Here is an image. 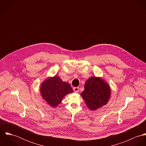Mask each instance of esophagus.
I'll use <instances>...</instances> for the list:
<instances>
[{"mask_svg": "<svg viewBox=\"0 0 146 146\" xmlns=\"http://www.w3.org/2000/svg\"><path fill=\"white\" fill-rule=\"evenodd\" d=\"M73 90H74V91L75 92L78 93V92H79V87H74V88H73Z\"/></svg>", "mask_w": 146, "mask_h": 146, "instance_id": "esophagus-1", "label": "esophagus"}]
</instances>
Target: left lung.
<instances>
[{"mask_svg":"<svg viewBox=\"0 0 146 146\" xmlns=\"http://www.w3.org/2000/svg\"><path fill=\"white\" fill-rule=\"evenodd\" d=\"M108 85L96 77L90 78L85 84L84 90L81 96L88 108L96 110L106 104L110 97Z\"/></svg>","mask_w":146,"mask_h":146,"instance_id":"left-lung-1","label":"left lung"}]
</instances>
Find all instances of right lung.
I'll use <instances>...</instances> for the list:
<instances>
[{"label":"right lung","mask_w":146,"mask_h":146,"mask_svg":"<svg viewBox=\"0 0 146 146\" xmlns=\"http://www.w3.org/2000/svg\"><path fill=\"white\" fill-rule=\"evenodd\" d=\"M40 92L42 98L52 107L60 104L64 96L73 92L69 84L63 82L58 76L46 79L42 84Z\"/></svg>","instance_id":"right-lung-1"}]
</instances>
